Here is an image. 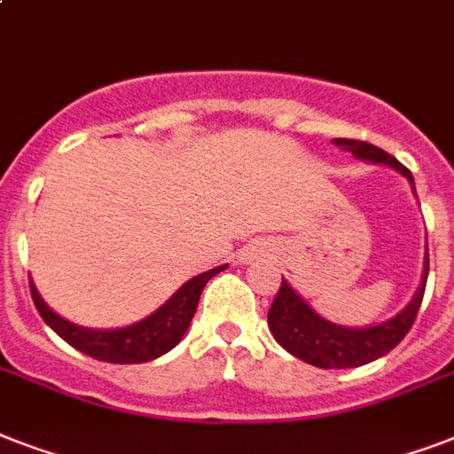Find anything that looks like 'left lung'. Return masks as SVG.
Segmentation results:
<instances>
[{
	"label": "left lung",
	"instance_id": "left-lung-1",
	"mask_svg": "<svg viewBox=\"0 0 454 454\" xmlns=\"http://www.w3.org/2000/svg\"><path fill=\"white\" fill-rule=\"evenodd\" d=\"M334 145L353 153V157H358L363 162L394 167L395 171H401L403 176L408 178L412 184V191H415V178H412L408 167H403L387 151H381L372 144H365V141H353V138H334ZM427 278H429V249L424 256L422 285H419L415 299L398 316L388 317L380 325H372V327H341V325L325 320L299 297L297 292L292 290L287 280H283L276 299L270 303L269 330L285 351H290L292 356H297L299 360L309 363V365L323 367V370L367 365V363L387 356L408 334L417 313H419V306H422Z\"/></svg>",
	"mask_w": 454,
	"mask_h": 454
}]
</instances>
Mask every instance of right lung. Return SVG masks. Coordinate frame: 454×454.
<instances>
[{
  "label": "right lung",
  "instance_id": "add662e5",
  "mask_svg": "<svg viewBox=\"0 0 454 454\" xmlns=\"http://www.w3.org/2000/svg\"><path fill=\"white\" fill-rule=\"evenodd\" d=\"M223 269L226 266H216V269L207 270V273L191 278L155 313H151L144 320H138V323L127 325V327H117V330L80 327V325L70 323L66 317H60L56 310L49 309L44 299L39 297L37 287H35L32 280L30 292L39 316L44 317V323L60 339H66L73 348L87 353V356L96 360H103V363L134 365V363H148V360L160 358V356L171 351L181 341V337L188 330V325H191L192 316H195L200 294L205 290V285Z\"/></svg>",
  "mask_w": 454,
  "mask_h": 454
}]
</instances>
